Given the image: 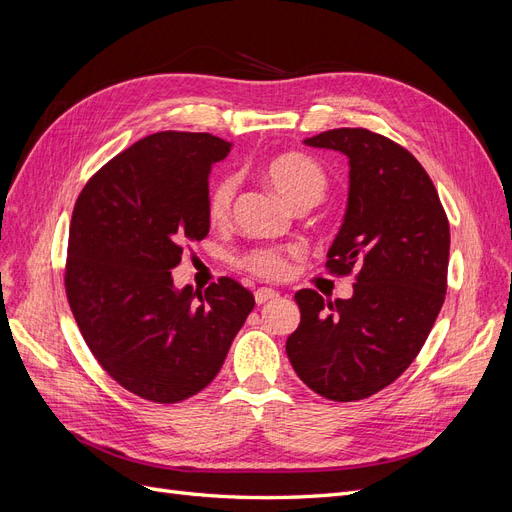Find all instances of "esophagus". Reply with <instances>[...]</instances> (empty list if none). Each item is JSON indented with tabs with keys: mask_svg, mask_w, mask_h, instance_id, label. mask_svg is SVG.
Instances as JSON below:
<instances>
[{
	"mask_svg": "<svg viewBox=\"0 0 512 512\" xmlns=\"http://www.w3.org/2000/svg\"><path fill=\"white\" fill-rule=\"evenodd\" d=\"M280 295L274 291V289H268V287H261L255 291V302L261 306V304H268V302H274L278 300Z\"/></svg>",
	"mask_w": 512,
	"mask_h": 512,
	"instance_id": "obj_1",
	"label": "esophagus"
}]
</instances>
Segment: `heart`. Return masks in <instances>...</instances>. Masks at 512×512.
Wrapping results in <instances>:
<instances>
[{"label":"heart","instance_id":"b5f03b06","mask_svg":"<svg viewBox=\"0 0 512 512\" xmlns=\"http://www.w3.org/2000/svg\"><path fill=\"white\" fill-rule=\"evenodd\" d=\"M261 174L295 208L317 204L327 191V174L323 166L306 153H280L266 161ZM236 191L238 180L234 176H225L212 185L208 193V219L212 225H225L232 219ZM291 257H295V251L255 249L242 257V268L259 278L276 280L289 272Z\"/></svg>","mask_w":512,"mask_h":512}]
</instances>
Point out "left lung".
<instances>
[{
	"mask_svg": "<svg viewBox=\"0 0 512 512\" xmlns=\"http://www.w3.org/2000/svg\"><path fill=\"white\" fill-rule=\"evenodd\" d=\"M304 144L349 157V206L325 268L355 272V285L353 298L336 302L295 293L302 321L287 357L323 398L366 400L415 361L432 332L447 293L449 219L432 178L398 142L340 127Z\"/></svg>",
	"mask_w": 512,
	"mask_h": 512,
	"instance_id": "left-lung-1",
	"label": "left lung"
}]
</instances>
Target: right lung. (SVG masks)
Wrapping results in <instances>:
<instances>
[{
  "mask_svg": "<svg viewBox=\"0 0 512 512\" xmlns=\"http://www.w3.org/2000/svg\"><path fill=\"white\" fill-rule=\"evenodd\" d=\"M229 146L159 131L112 157L74 204L63 276L72 315L97 364L148 402L200 393L255 306L234 278L197 293L176 291L170 272L208 236V176Z\"/></svg>",
  "mask_w": 512,
  "mask_h": 512,
  "instance_id": "1",
  "label": "right lung"
}]
</instances>
